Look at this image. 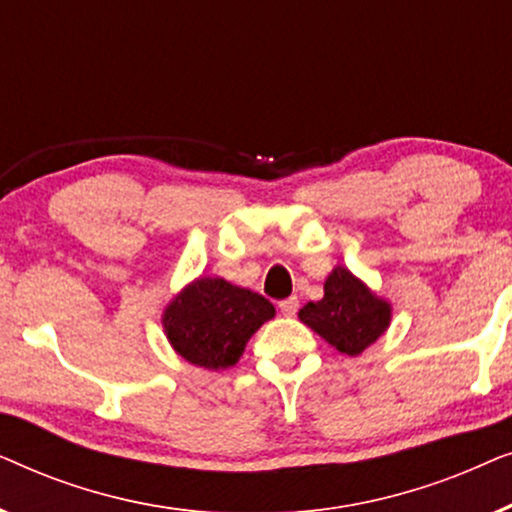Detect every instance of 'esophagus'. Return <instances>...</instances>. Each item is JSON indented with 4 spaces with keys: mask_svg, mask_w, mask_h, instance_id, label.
Here are the masks:
<instances>
[{
    "mask_svg": "<svg viewBox=\"0 0 512 512\" xmlns=\"http://www.w3.org/2000/svg\"><path fill=\"white\" fill-rule=\"evenodd\" d=\"M279 312H282L284 317H293V314L298 312V298L291 296V298L282 300V303H279Z\"/></svg>",
    "mask_w": 512,
    "mask_h": 512,
    "instance_id": "1",
    "label": "esophagus"
}]
</instances>
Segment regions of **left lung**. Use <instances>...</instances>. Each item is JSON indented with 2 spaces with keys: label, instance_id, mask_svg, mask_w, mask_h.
Wrapping results in <instances>:
<instances>
[{
  "label": "left lung",
  "instance_id": "left-lung-1",
  "mask_svg": "<svg viewBox=\"0 0 512 512\" xmlns=\"http://www.w3.org/2000/svg\"><path fill=\"white\" fill-rule=\"evenodd\" d=\"M391 303L380 298L345 265H335L324 282V298L303 305L300 321L340 354L359 356L387 333Z\"/></svg>",
  "mask_w": 512,
  "mask_h": 512
}]
</instances>
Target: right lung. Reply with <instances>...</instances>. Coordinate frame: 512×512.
<instances>
[{
  "label": "right lung",
  "mask_w": 512,
  "mask_h": 512,
  "mask_svg": "<svg viewBox=\"0 0 512 512\" xmlns=\"http://www.w3.org/2000/svg\"><path fill=\"white\" fill-rule=\"evenodd\" d=\"M272 317L275 305L261 293L200 275L165 305L163 328L181 359L223 370L240 361L251 335Z\"/></svg>",
  "instance_id": "right-lung-1"
}]
</instances>
